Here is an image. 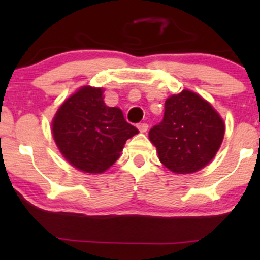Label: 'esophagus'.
Here are the masks:
<instances>
[{
  "label": "esophagus",
  "instance_id": "esophagus-1",
  "mask_svg": "<svg viewBox=\"0 0 260 260\" xmlns=\"http://www.w3.org/2000/svg\"><path fill=\"white\" fill-rule=\"evenodd\" d=\"M137 127H138V129H139V132H142V133H145V132H147V131H148V124L147 123H139L138 124V126H137Z\"/></svg>",
  "mask_w": 260,
  "mask_h": 260
}]
</instances>
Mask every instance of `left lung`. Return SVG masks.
<instances>
[{"label": "left lung", "mask_w": 260, "mask_h": 260, "mask_svg": "<svg viewBox=\"0 0 260 260\" xmlns=\"http://www.w3.org/2000/svg\"><path fill=\"white\" fill-rule=\"evenodd\" d=\"M225 124L207 100L182 90L165 101L162 121L149 132L164 166L175 174H193L214 159Z\"/></svg>", "instance_id": "obj_1"}]
</instances>
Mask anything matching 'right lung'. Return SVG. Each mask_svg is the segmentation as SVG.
<instances>
[{
    "label": "right lung",
    "mask_w": 260,
    "mask_h": 260,
    "mask_svg": "<svg viewBox=\"0 0 260 260\" xmlns=\"http://www.w3.org/2000/svg\"><path fill=\"white\" fill-rule=\"evenodd\" d=\"M103 89L83 86L56 112L52 134L61 154L86 174H101L120 157L124 143L138 133L118 107L104 103Z\"/></svg>",
    "instance_id": "right-lung-1"
}]
</instances>
